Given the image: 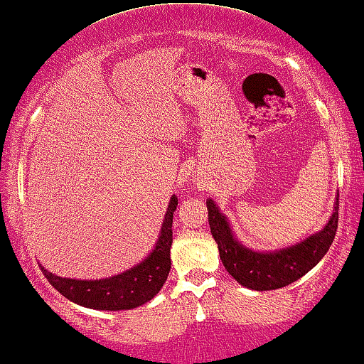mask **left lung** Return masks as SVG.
Here are the masks:
<instances>
[{
  "label": "left lung",
  "instance_id": "1",
  "mask_svg": "<svg viewBox=\"0 0 364 364\" xmlns=\"http://www.w3.org/2000/svg\"><path fill=\"white\" fill-rule=\"evenodd\" d=\"M207 208L210 231L218 245L220 259L225 269L241 286L252 291L281 289L305 276L330 250L338 228V195H336L333 212L326 225L317 233L282 250L256 251L236 238L228 217L221 213L218 205L212 198L207 200Z\"/></svg>",
  "mask_w": 364,
  "mask_h": 364
}]
</instances>
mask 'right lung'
<instances>
[{
  "label": "right lung",
  "mask_w": 364,
  "mask_h": 364,
  "mask_svg": "<svg viewBox=\"0 0 364 364\" xmlns=\"http://www.w3.org/2000/svg\"><path fill=\"white\" fill-rule=\"evenodd\" d=\"M178 200L172 195L152 251L143 261L114 276L103 279H70L55 276L41 266L52 286L73 304L93 310H131L156 296L171 271L172 218Z\"/></svg>",
  "instance_id": "1"
}]
</instances>
